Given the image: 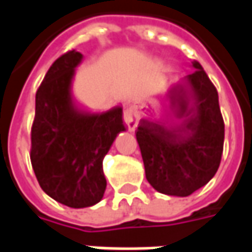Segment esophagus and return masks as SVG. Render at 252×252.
Here are the masks:
<instances>
[{
    "mask_svg": "<svg viewBox=\"0 0 252 252\" xmlns=\"http://www.w3.org/2000/svg\"><path fill=\"white\" fill-rule=\"evenodd\" d=\"M137 121H139V110L135 104L126 106L124 110V123L128 126L129 131H135V128L137 126Z\"/></svg>",
    "mask_w": 252,
    "mask_h": 252,
    "instance_id": "esophagus-1",
    "label": "esophagus"
}]
</instances>
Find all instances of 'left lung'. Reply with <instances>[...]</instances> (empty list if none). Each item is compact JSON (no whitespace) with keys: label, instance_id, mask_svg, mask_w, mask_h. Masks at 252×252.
<instances>
[{"label":"left lung","instance_id":"left-lung-1","mask_svg":"<svg viewBox=\"0 0 252 252\" xmlns=\"http://www.w3.org/2000/svg\"><path fill=\"white\" fill-rule=\"evenodd\" d=\"M174 88L175 110L158 119H142L136 139L146 178L154 189L186 197L216 174L224 146V120L219 95L200 63Z\"/></svg>","mask_w":252,"mask_h":252}]
</instances>
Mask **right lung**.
Wrapping results in <instances>:
<instances>
[{
    "mask_svg": "<svg viewBox=\"0 0 252 252\" xmlns=\"http://www.w3.org/2000/svg\"><path fill=\"white\" fill-rule=\"evenodd\" d=\"M81 61L82 54L71 50L52 63L36 92L31 129V163L39 185L70 208L101 201L102 160L117 133L126 131L121 106L95 113L75 105L71 81Z\"/></svg>",
    "mask_w": 252,
    "mask_h": 252,
    "instance_id": "add662e5",
    "label": "right lung"
}]
</instances>
